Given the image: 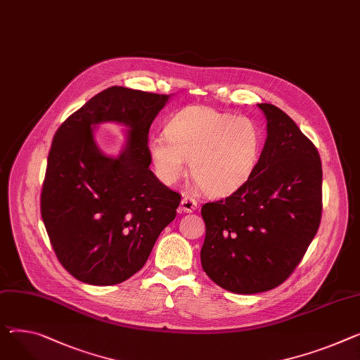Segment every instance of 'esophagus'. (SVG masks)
Wrapping results in <instances>:
<instances>
[{
	"label": "esophagus",
	"instance_id": "1",
	"mask_svg": "<svg viewBox=\"0 0 360 360\" xmlns=\"http://www.w3.org/2000/svg\"><path fill=\"white\" fill-rule=\"evenodd\" d=\"M197 207H198L197 200L189 195H185L181 201V211L184 212H193L194 210H197Z\"/></svg>",
	"mask_w": 360,
	"mask_h": 360
}]
</instances>
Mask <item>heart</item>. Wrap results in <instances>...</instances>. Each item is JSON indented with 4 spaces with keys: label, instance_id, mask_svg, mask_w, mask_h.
<instances>
[{
    "label": "heart",
    "instance_id": "obj_1",
    "mask_svg": "<svg viewBox=\"0 0 360 360\" xmlns=\"http://www.w3.org/2000/svg\"><path fill=\"white\" fill-rule=\"evenodd\" d=\"M262 149L257 126L210 105H189L167 123L166 134H152L149 158L165 184L176 182L186 171L205 194L224 197L243 186L256 169Z\"/></svg>",
    "mask_w": 360,
    "mask_h": 360
}]
</instances>
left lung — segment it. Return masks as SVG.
<instances>
[{
	"instance_id": "left-lung-1",
	"label": "left lung",
	"mask_w": 360,
	"mask_h": 360,
	"mask_svg": "<svg viewBox=\"0 0 360 360\" xmlns=\"http://www.w3.org/2000/svg\"><path fill=\"white\" fill-rule=\"evenodd\" d=\"M259 108L268 137L255 172L231 195L201 208L202 269L234 294L265 292L288 279L317 234L323 211L314 143L278 107Z\"/></svg>"
}]
</instances>
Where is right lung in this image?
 I'll list each match as a JSON object with an SVG mask.
<instances>
[{"label":"right lung","instance_id":"right-lung-1","mask_svg":"<svg viewBox=\"0 0 360 360\" xmlns=\"http://www.w3.org/2000/svg\"><path fill=\"white\" fill-rule=\"evenodd\" d=\"M169 95L110 86L70 114L53 136L40 211L60 265L81 282L115 285L145 265L181 194L149 169V129ZM131 130L118 158L94 145L91 127Z\"/></svg>","mask_w":360,"mask_h":360}]
</instances>
